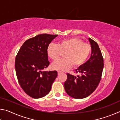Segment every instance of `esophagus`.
<instances>
[{
  "label": "esophagus",
  "mask_w": 120,
  "mask_h": 120,
  "mask_svg": "<svg viewBox=\"0 0 120 120\" xmlns=\"http://www.w3.org/2000/svg\"><path fill=\"white\" fill-rule=\"evenodd\" d=\"M62 74V72L59 71H58V75H60L61 74Z\"/></svg>",
  "instance_id": "obj_1"
}]
</instances>
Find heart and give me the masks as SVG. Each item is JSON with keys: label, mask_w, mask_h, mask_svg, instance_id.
Wrapping results in <instances>:
<instances>
[{"label": "heart", "mask_w": 120, "mask_h": 120, "mask_svg": "<svg viewBox=\"0 0 120 120\" xmlns=\"http://www.w3.org/2000/svg\"><path fill=\"white\" fill-rule=\"evenodd\" d=\"M92 47L89 44L77 38H67L62 40L59 44L50 43L47 48V53L53 60L59 59L65 53V58L53 63L51 67L54 70L64 71L74 65L79 67L84 64L90 55Z\"/></svg>", "instance_id": "heart-1"}]
</instances>
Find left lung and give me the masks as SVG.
Returning a JSON list of instances; mask_svg holds the SVG:
<instances>
[{"mask_svg":"<svg viewBox=\"0 0 120 120\" xmlns=\"http://www.w3.org/2000/svg\"><path fill=\"white\" fill-rule=\"evenodd\" d=\"M92 47L91 56L89 60L76 70L80 76L77 77L67 74V79L64 87L67 94L77 99L88 97L95 90L100 82L104 61L99 46L94 40L88 38Z\"/></svg>","mask_w":120,"mask_h":120,"instance_id":"left-lung-1","label":"left lung"}]
</instances>
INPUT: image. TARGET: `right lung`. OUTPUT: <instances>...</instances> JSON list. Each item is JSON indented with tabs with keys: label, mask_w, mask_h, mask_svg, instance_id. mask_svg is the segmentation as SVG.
I'll return each mask as SVG.
<instances>
[{
	"label": "right lung",
	"mask_w": 120,
	"mask_h": 120,
	"mask_svg": "<svg viewBox=\"0 0 120 120\" xmlns=\"http://www.w3.org/2000/svg\"><path fill=\"white\" fill-rule=\"evenodd\" d=\"M58 35L42 34L24 42L16 56L15 68L20 86L32 98H40L50 92L56 71H42L50 64L47 48Z\"/></svg>",
	"instance_id": "add662e5"
}]
</instances>
